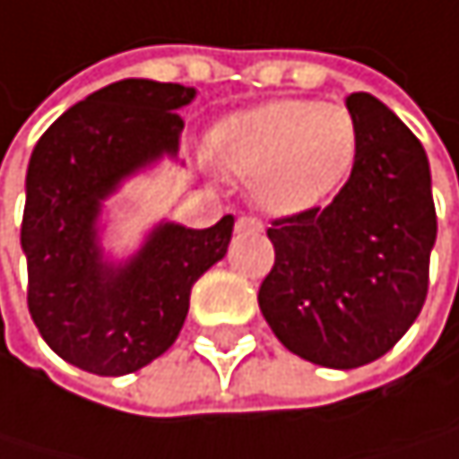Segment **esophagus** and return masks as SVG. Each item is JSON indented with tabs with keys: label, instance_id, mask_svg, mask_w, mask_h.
<instances>
[{
	"label": "esophagus",
	"instance_id": "obj_1",
	"mask_svg": "<svg viewBox=\"0 0 459 459\" xmlns=\"http://www.w3.org/2000/svg\"><path fill=\"white\" fill-rule=\"evenodd\" d=\"M237 231H264V225H261L255 217H247V214H245V217L237 220Z\"/></svg>",
	"mask_w": 459,
	"mask_h": 459
}]
</instances>
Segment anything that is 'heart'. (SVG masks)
<instances>
[{"label":"heart","mask_w":459,"mask_h":459,"mask_svg":"<svg viewBox=\"0 0 459 459\" xmlns=\"http://www.w3.org/2000/svg\"><path fill=\"white\" fill-rule=\"evenodd\" d=\"M204 154L212 166L253 179L264 209L290 214L345 182L356 160V125L337 103L272 100L220 119Z\"/></svg>","instance_id":"b5f03b06"}]
</instances>
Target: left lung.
Here are the masks:
<instances>
[{"mask_svg":"<svg viewBox=\"0 0 459 459\" xmlns=\"http://www.w3.org/2000/svg\"><path fill=\"white\" fill-rule=\"evenodd\" d=\"M356 160L324 209L274 220V266L258 307L274 337L313 365L353 370L384 356L428 297L436 204L419 138L368 91H353Z\"/></svg>","mask_w":459,"mask_h":459,"instance_id":"obj_1","label":"left lung"}]
</instances>
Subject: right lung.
Masks as SVG:
<instances>
[{"instance_id": "add662e5", "label": "right lung", "mask_w": 459, "mask_h": 459, "mask_svg": "<svg viewBox=\"0 0 459 459\" xmlns=\"http://www.w3.org/2000/svg\"><path fill=\"white\" fill-rule=\"evenodd\" d=\"M195 89L125 78L67 108L26 169L21 247L29 313L65 362L127 376L166 353L182 332L195 280L231 242L234 217L212 228L162 220L125 261L103 247V206L135 174L179 160V108Z\"/></svg>"}]
</instances>
